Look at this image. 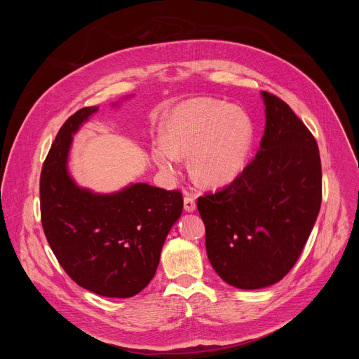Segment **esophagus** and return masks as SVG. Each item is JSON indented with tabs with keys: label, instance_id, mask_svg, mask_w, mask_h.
<instances>
[{
	"label": "esophagus",
	"instance_id": "obj_1",
	"mask_svg": "<svg viewBox=\"0 0 359 359\" xmlns=\"http://www.w3.org/2000/svg\"><path fill=\"white\" fill-rule=\"evenodd\" d=\"M183 203H184V210H186V212L191 213V212H194V210H196V201H194V197H191V196H186V197H184V200H183Z\"/></svg>",
	"mask_w": 359,
	"mask_h": 359
}]
</instances>
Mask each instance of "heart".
<instances>
[{
	"instance_id": "b5f03b06",
	"label": "heart",
	"mask_w": 359,
	"mask_h": 359,
	"mask_svg": "<svg viewBox=\"0 0 359 359\" xmlns=\"http://www.w3.org/2000/svg\"><path fill=\"white\" fill-rule=\"evenodd\" d=\"M165 139L153 143L151 156L166 173L179 170L189 156L193 176L203 184L220 187L231 183L245 168L254 142V123L240 107L213 97L183 102L172 114Z\"/></svg>"
}]
</instances>
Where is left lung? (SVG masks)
<instances>
[{
  "label": "left lung",
  "mask_w": 359,
  "mask_h": 359,
  "mask_svg": "<svg viewBox=\"0 0 359 359\" xmlns=\"http://www.w3.org/2000/svg\"><path fill=\"white\" fill-rule=\"evenodd\" d=\"M266 128L255 158L229 186L197 198L206 250L227 284L257 290L295 264L321 208V161L311 132L262 92Z\"/></svg>",
  "instance_id": "8db88e82"
}]
</instances>
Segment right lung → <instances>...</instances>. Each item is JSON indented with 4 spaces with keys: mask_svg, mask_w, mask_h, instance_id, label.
Here are the masks:
<instances>
[{
    "mask_svg": "<svg viewBox=\"0 0 359 359\" xmlns=\"http://www.w3.org/2000/svg\"><path fill=\"white\" fill-rule=\"evenodd\" d=\"M96 112L97 107L79 109L50 146L39 182L41 220L55 257L78 285L102 297L129 298L155 277L183 197L147 183L107 194L76 184L68 170L69 150L74 135Z\"/></svg>",
    "mask_w": 359,
    "mask_h": 359,
    "instance_id": "obj_1",
    "label": "right lung"
}]
</instances>
